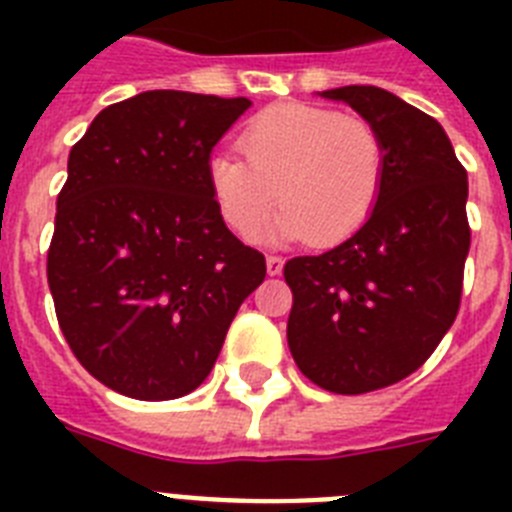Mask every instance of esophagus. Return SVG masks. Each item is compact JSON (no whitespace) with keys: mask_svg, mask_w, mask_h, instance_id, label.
I'll use <instances>...</instances> for the list:
<instances>
[{"mask_svg":"<svg viewBox=\"0 0 512 512\" xmlns=\"http://www.w3.org/2000/svg\"><path fill=\"white\" fill-rule=\"evenodd\" d=\"M282 269H284L282 256H266V271H269V277H279Z\"/></svg>","mask_w":512,"mask_h":512,"instance_id":"obj_1","label":"esophagus"}]
</instances>
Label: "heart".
<instances>
[{
  "label": "heart",
  "mask_w": 512,
  "mask_h": 512,
  "mask_svg": "<svg viewBox=\"0 0 512 512\" xmlns=\"http://www.w3.org/2000/svg\"><path fill=\"white\" fill-rule=\"evenodd\" d=\"M242 158L215 153L210 192L225 223L253 241L282 212L277 241L336 246L372 217L384 187V140L372 122L310 104H274L241 135Z\"/></svg>",
  "instance_id": "1"
}]
</instances>
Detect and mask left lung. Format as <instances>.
<instances>
[{
  "mask_svg": "<svg viewBox=\"0 0 512 512\" xmlns=\"http://www.w3.org/2000/svg\"><path fill=\"white\" fill-rule=\"evenodd\" d=\"M346 102L384 140L372 217L320 256L284 266L287 343L300 372L336 395H364L413 374L454 323L469 253L467 171L449 135L379 87L320 92Z\"/></svg>",
  "mask_w": 512,
  "mask_h": 512,
  "instance_id": "8db88e82",
  "label": "left lung"
}]
</instances>
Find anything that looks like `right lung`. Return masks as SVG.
Instances as JSON below:
<instances>
[{"label":"right lung","instance_id":"add662e5","mask_svg":"<svg viewBox=\"0 0 512 512\" xmlns=\"http://www.w3.org/2000/svg\"><path fill=\"white\" fill-rule=\"evenodd\" d=\"M251 99L153 89L104 107L69 153L48 251L58 325L120 395L176 400L207 379L266 261L228 228L210 153Z\"/></svg>","mask_w":512,"mask_h":512}]
</instances>
